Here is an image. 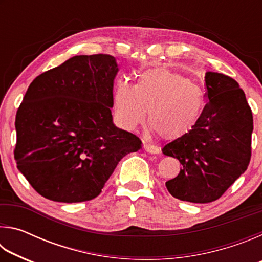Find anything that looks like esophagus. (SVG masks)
I'll return each mask as SVG.
<instances>
[{
  "mask_svg": "<svg viewBox=\"0 0 262 262\" xmlns=\"http://www.w3.org/2000/svg\"><path fill=\"white\" fill-rule=\"evenodd\" d=\"M143 148H144V150L147 152H149V154H159V151H161V150H159V148L158 147H156V145H154V144H148V143H144L143 144Z\"/></svg>",
  "mask_w": 262,
  "mask_h": 262,
  "instance_id": "1",
  "label": "esophagus"
}]
</instances>
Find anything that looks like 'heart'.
Segmentation results:
<instances>
[{"label":"heart","instance_id":"obj_1","mask_svg":"<svg viewBox=\"0 0 262 262\" xmlns=\"http://www.w3.org/2000/svg\"><path fill=\"white\" fill-rule=\"evenodd\" d=\"M114 112L126 129L148 121L151 130L163 139H180L194 129L206 106L201 88L187 77L165 68L145 70L135 85L120 79L115 83Z\"/></svg>","mask_w":262,"mask_h":262}]
</instances>
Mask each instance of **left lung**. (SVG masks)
<instances>
[{
	"label": "left lung",
	"mask_w": 262,
	"mask_h": 262,
	"mask_svg": "<svg viewBox=\"0 0 262 262\" xmlns=\"http://www.w3.org/2000/svg\"><path fill=\"white\" fill-rule=\"evenodd\" d=\"M205 81L208 103L200 121L162 150L183 165L174 179L166 181L167 190L193 203L220 199L251 161L253 117L245 94L227 75L208 72Z\"/></svg>",
	"instance_id": "8db88e82"
}]
</instances>
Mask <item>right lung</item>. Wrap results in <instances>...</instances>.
<instances>
[{"instance_id":"add662e5","label":"right lung","mask_w":262,"mask_h":262,"mask_svg":"<svg viewBox=\"0 0 262 262\" xmlns=\"http://www.w3.org/2000/svg\"><path fill=\"white\" fill-rule=\"evenodd\" d=\"M112 55H77L35 77L16 114L17 167L48 200L98 196L118 163L141 149L113 123Z\"/></svg>"}]
</instances>
